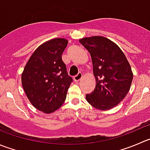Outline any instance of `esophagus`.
Here are the masks:
<instances>
[{
  "label": "esophagus",
  "instance_id": "34e87169",
  "mask_svg": "<svg viewBox=\"0 0 150 150\" xmlns=\"http://www.w3.org/2000/svg\"><path fill=\"white\" fill-rule=\"evenodd\" d=\"M82 73H81V72H79L78 74H77L76 75H75V76H73V80L74 81H75V82H77V81H79L82 78Z\"/></svg>",
  "mask_w": 150,
  "mask_h": 150
}]
</instances>
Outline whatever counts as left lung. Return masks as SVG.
<instances>
[{"label": "left lung", "mask_w": 150, "mask_h": 150, "mask_svg": "<svg viewBox=\"0 0 150 150\" xmlns=\"http://www.w3.org/2000/svg\"><path fill=\"white\" fill-rule=\"evenodd\" d=\"M79 42L91 57L96 80L94 91L86 95L87 102L101 110L113 108L125 97L133 81V72L117 44L100 36L85 37Z\"/></svg>", "instance_id": "obj_1"}]
</instances>
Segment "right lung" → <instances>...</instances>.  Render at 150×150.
I'll return each mask as SVG.
<instances>
[{"instance_id": "obj_1", "label": "right lung", "mask_w": 150, "mask_h": 150, "mask_svg": "<svg viewBox=\"0 0 150 150\" xmlns=\"http://www.w3.org/2000/svg\"><path fill=\"white\" fill-rule=\"evenodd\" d=\"M68 41L49 40L33 52L22 73V85L29 101L36 109L50 114L59 109L72 82L62 56Z\"/></svg>"}]
</instances>
